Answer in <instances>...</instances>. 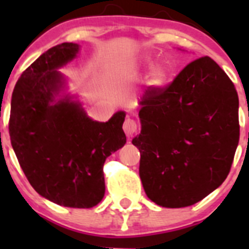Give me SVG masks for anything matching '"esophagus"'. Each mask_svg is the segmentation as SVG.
Returning <instances> with one entry per match:
<instances>
[{
  "label": "esophagus",
  "instance_id": "esophagus-1",
  "mask_svg": "<svg viewBox=\"0 0 249 249\" xmlns=\"http://www.w3.org/2000/svg\"><path fill=\"white\" fill-rule=\"evenodd\" d=\"M123 131L127 136H133L138 131V124L133 118L127 117L124 123H123Z\"/></svg>",
  "mask_w": 249,
  "mask_h": 249
}]
</instances>
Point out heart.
I'll return each mask as SVG.
<instances>
[{
  "label": "heart",
  "mask_w": 249,
  "mask_h": 249,
  "mask_svg": "<svg viewBox=\"0 0 249 249\" xmlns=\"http://www.w3.org/2000/svg\"><path fill=\"white\" fill-rule=\"evenodd\" d=\"M144 62L148 61V58H144L143 59ZM166 77H167V72L162 66H156L151 72V76H149V81H151L153 85H162V83L166 81Z\"/></svg>",
  "instance_id": "heart-1"
}]
</instances>
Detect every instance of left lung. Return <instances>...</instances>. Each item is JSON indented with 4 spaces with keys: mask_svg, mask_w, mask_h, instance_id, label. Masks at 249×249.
I'll list each match as a JSON object with an SVG mask.
<instances>
[{
    "mask_svg": "<svg viewBox=\"0 0 249 249\" xmlns=\"http://www.w3.org/2000/svg\"><path fill=\"white\" fill-rule=\"evenodd\" d=\"M141 153L147 197L167 208L202 201L227 178L239 141L238 94L211 57L195 59L141 98Z\"/></svg>",
    "mask_w": 249,
    "mask_h": 249,
    "instance_id": "8db88e82",
    "label": "left lung"
}]
</instances>
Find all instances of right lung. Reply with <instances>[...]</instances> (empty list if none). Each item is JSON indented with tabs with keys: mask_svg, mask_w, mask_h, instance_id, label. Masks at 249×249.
I'll return each instance as SVG.
<instances>
[{
	"mask_svg": "<svg viewBox=\"0 0 249 249\" xmlns=\"http://www.w3.org/2000/svg\"><path fill=\"white\" fill-rule=\"evenodd\" d=\"M78 50L76 43L57 45L22 72L12 93L8 131L19 166L38 195L59 206L91 208L105 196L106 158L126 143V114L96 122L68 97L54 102L62 87L57 68Z\"/></svg>",
	"mask_w": 249,
	"mask_h": 249,
	"instance_id": "right-lung-1",
	"label": "right lung"
}]
</instances>
